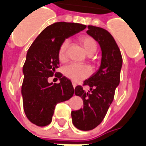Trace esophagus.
Masks as SVG:
<instances>
[{
	"label": "esophagus",
	"mask_w": 146,
	"mask_h": 146,
	"mask_svg": "<svg viewBox=\"0 0 146 146\" xmlns=\"http://www.w3.org/2000/svg\"><path fill=\"white\" fill-rule=\"evenodd\" d=\"M76 83H74V82H73V88H75V87H76Z\"/></svg>",
	"instance_id": "1"
}]
</instances>
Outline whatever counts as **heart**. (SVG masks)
Segmentation results:
<instances>
[{"label": "heart", "mask_w": 146, "mask_h": 146, "mask_svg": "<svg viewBox=\"0 0 146 146\" xmlns=\"http://www.w3.org/2000/svg\"><path fill=\"white\" fill-rule=\"evenodd\" d=\"M78 42L83 47L85 52L88 56H93L98 49L97 41L90 35H82L78 38ZM69 41L63 40L58 48V59L61 62H65L68 59ZM63 74L66 77L73 82H79L87 78L90 74V69L87 66L70 64L63 68Z\"/></svg>", "instance_id": "heart-1"}]
</instances>
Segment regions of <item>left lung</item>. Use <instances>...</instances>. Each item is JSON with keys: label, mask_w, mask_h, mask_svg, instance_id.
Returning <instances> with one entry per match:
<instances>
[{"label": "left lung", "mask_w": 146, "mask_h": 146, "mask_svg": "<svg viewBox=\"0 0 146 146\" xmlns=\"http://www.w3.org/2000/svg\"><path fill=\"white\" fill-rule=\"evenodd\" d=\"M87 33L100 44L102 50L99 70L83 86H89L86 92L82 86H76L74 92L83 99V108L73 111L71 116L74 126L80 130H92L100 125L114 100L115 89L120 83L122 56L117 43L106 29L89 25Z\"/></svg>", "instance_id": "left-lung-1"}]
</instances>
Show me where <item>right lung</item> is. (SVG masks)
Masks as SVG:
<instances>
[{"label": "right lung", "mask_w": 146, "mask_h": 146, "mask_svg": "<svg viewBox=\"0 0 146 146\" xmlns=\"http://www.w3.org/2000/svg\"><path fill=\"white\" fill-rule=\"evenodd\" d=\"M86 27L63 21L53 23L38 35L29 48L23 66L21 94L24 111L35 125H49L57 104L73 97L74 89L70 80L56 72L59 66L57 52L63 40ZM53 75L60 79L59 84L48 83V78Z\"/></svg>", "instance_id": "add662e5"}]
</instances>
